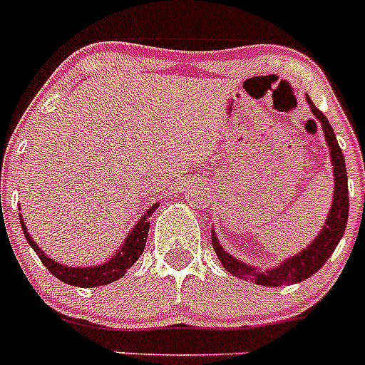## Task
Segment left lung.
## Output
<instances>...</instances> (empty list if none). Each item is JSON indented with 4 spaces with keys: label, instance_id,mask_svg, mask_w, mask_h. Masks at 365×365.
<instances>
[{
    "label": "left lung",
    "instance_id": "8db88e82",
    "mask_svg": "<svg viewBox=\"0 0 365 365\" xmlns=\"http://www.w3.org/2000/svg\"><path fill=\"white\" fill-rule=\"evenodd\" d=\"M307 102L311 106V111L314 113V117L320 120L322 130H324V137L329 144V153H331V163H333V175H334V193H333V205H331V212H329L325 225L322 227V232L316 235V240L309 245L307 248H303L302 252L296 256L289 257L278 265L276 269H269L261 272L256 267H250L243 261L235 259L225 248L219 245V240L215 237V232L212 230V245L215 248L219 261L222 267L241 279H250V282L257 283L263 287H283L291 285V283H298L307 279L309 276L316 274L324 267L329 256L334 252L336 245L340 243L341 235L346 232L347 215H349V190H347V172H346V160H344V153H341L340 146L336 143L334 131L325 118L324 113L320 109H316L311 98L307 96Z\"/></svg>",
    "mask_w": 365,
    "mask_h": 365
}]
</instances>
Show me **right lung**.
Segmentation results:
<instances>
[{"mask_svg":"<svg viewBox=\"0 0 365 365\" xmlns=\"http://www.w3.org/2000/svg\"><path fill=\"white\" fill-rule=\"evenodd\" d=\"M157 208V205H153L150 210L144 214V217L135 225L133 230L130 232V235L125 237L124 245L118 248L117 254H113V257L102 265L96 267H69L62 265V263H56L54 259H51L47 254L41 250L36 245V241L32 240L29 235L27 227L25 222L21 221V215H19V222H21V228H24V234L27 237V243L34 248V252L38 254V257L41 259L47 270H49L53 276H56L60 282L67 283V285L74 287H98V285H108V283L117 282L118 278L124 276V272L133 265L138 257L143 256V250L146 247V237L148 230H150V217L153 214V210Z\"/></svg>","mask_w":365,"mask_h":365,"instance_id":"1","label":"right lung"}]
</instances>
